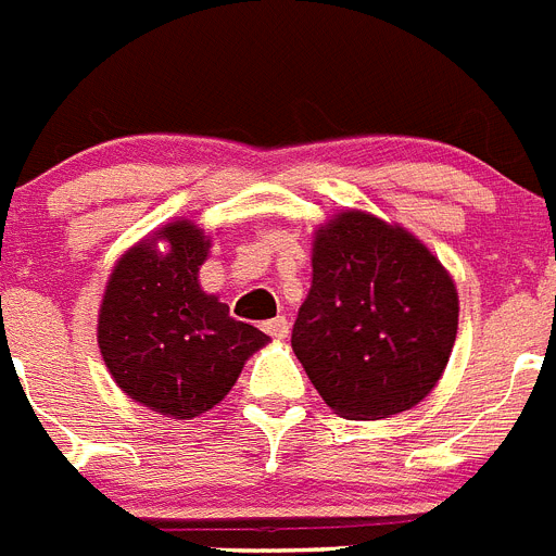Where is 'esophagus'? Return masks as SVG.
Wrapping results in <instances>:
<instances>
[{"mask_svg": "<svg viewBox=\"0 0 556 556\" xmlns=\"http://www.w3.org/2000/svg\"><path fill=\"white\" fill-rule=\"evenodd\" d=\"M263 330L274 338H285L288 336V330H291V321H288L285 316H277V318H271V321H265Z\"/></svg>", "mask_w": 556, "mask_h": 556, "instance_id": "obj_1", "label": "esophagus"}]
</instances>
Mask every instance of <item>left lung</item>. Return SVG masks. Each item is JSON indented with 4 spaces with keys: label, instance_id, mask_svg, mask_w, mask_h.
<instances>
[{
    "label": "left lung",
    "instance_id": "left-lung-1",
    "mask_svg": "<svg viewBox=\"0 0 556 556\" xmlns=\"http://www.w3.org/2000/svg\"><path fill=\"white\" fill-rule=\"evenodd\" d=\"M456 330V285L417 235L361 210L313 231V282L291 346L332 412L383 419L422 403Z\"/></svg>",
    "mask_w": 556,
    "mask_h": 556
}]
</instances>
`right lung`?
Listing matches in <instances>:
<instances>
[{
  "instance_id": "1",
  "label": "right lung",
  "mask_w": 556,
  "mask_h": 556,
  "mask_svg": "<svg viewBox=\"0 0 556 556\" xmlns=\"http://www.w3.org/2000/svg\"><path fill=\"white\" fill-rule=\"evenodd\" d=\"M212 240L192 220H170L134 243L105 282L98 344L114 383L170 419L215 408L245 361L268 344L257 327L198 282Z\"/></svg>"
}]
</instances>
